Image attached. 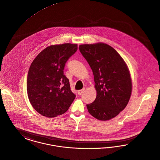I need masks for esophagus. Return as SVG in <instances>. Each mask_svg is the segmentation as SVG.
Here are the masks:
<instances>
[{
  "instance_id": "esophagus-1",
  "label": "esophagus",
  "mask_w": 160,
  "mask_h": 160,
  "mask_svg": "<svg viewBox=\"0 0 160 160\" xmlns=\"http://www.w3.org/2000/svg\"><path fill=\"white\" fill-rule=\"evenodd\" d=\"M84 91H85V89H81V90H79V91H78V94L79 95H82V93L84 92Z\"/></svg>"
}]
</instances>
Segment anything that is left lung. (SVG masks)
Segmentation results:
<instances>
[{
  "instance_id": "left-lung-1",
  "label": "left lung",
  "mask_w": 160,
  "mask_h": 160,
  "mask_svg": "<svg viewBox=\"0 0 160 160\" xmlns=\"http://www.w3.org/2000/svg\"><path fill=\"white\" fill-rule=\"evenodd\" d=\"M79 50L94 74L97 97L86 104L88 112L100 120H109L126 108L132 92L128 66L111 46L98 43L81 45Z\"/></svg>"
}]
</instances>
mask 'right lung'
<instances>
[{
    "label": "right lung",
    "instance_id": "add662e5",
    "mask_svg": "<svg viewBox=\"0 0 160 160\" xmlns=\"http://www.w3.org/2000/svg\"><path fill=\"white\" fill-rule=\"evenodd\" d=\"M77 44L51 45L32 62L27 76V94L34 109L52 118L66 112L75 99L63 69L77 50Z\"/></svg>",
    "mask_w": 160,
    "mask_h": 160
}]
</instances>
